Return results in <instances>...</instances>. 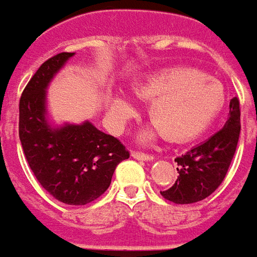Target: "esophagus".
Masks as SVG:
<instances>
[{"label":"esophagus","mask_w":257,"mask_h":257,"mask_svg":"<svg viewBox=\"0 0 257 257\" xmlns=\"http://www.w3.org/2000/svg\"><path fill=\"white\" fill-rule=\"evenodd\" d=\"M132 157L136 160H142V161H153L154 157L152 154H146V153H141V152H132Z\"/></svg>","instance_id":"esophagus-1"}]
</instances>
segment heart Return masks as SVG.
<instances>
[{
  "instance_id": "b5f03b06",
  "label": "heart",
  "mask_w": 257,
  "mask_h": 257,
  "mask_svg": "<svg viewBox=\"0 0 257 257\" xmlns=\"http://www.w3.org/2000/svg\"><path fill=\"white\" fill-rule=\"evenodd\" d=\"M135 97L150 101L149 119L154 128L142 131L143 142L163 134L170 142L195 139L206 132L220 115L225 104L224 86L193 68H164L146 75L134 87ZM108 114L116 128L136 115L128 98L114 94L108 98Z\"/></svg>"
}]
</instances>
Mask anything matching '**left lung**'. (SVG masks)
<instances>
[{"label":"left lung","mask_w":257,"mask_h":257,"mask_svg":"<svg viewBox=\"0 0 257 257\" xmlns=\"http://www.w3.org/2000/svg\"><path fill=\"white\" fill-rule=\"evenodd\" d=\"M239 132V100L234 97L229 101L228 119L222 129L175 159L179 177L170 189L161 192L163 197L172 203L191 204L210 196L225 178Z\"/></svg>","instance_id":"left-lung-1"}]
</instances>
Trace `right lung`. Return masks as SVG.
Listing matches in <instances>:
<instances>
[{"instance_id":"add662e5","label":"right lung","mask_w":257,"mask_h":257,"mask_svg":"<svg viewBox=\"0 0 257 257\" xmlns=\"http://www.w3.org/2000/svg\"><path fill=\"white\" fill-rule=\"evenodd\" d=\"M75 53H61L37 69L19 101V139L29 166L46 191L65 204L82 206L108 189L116 166L129 159L116 138L90 121L58 125L50 116L47 89Z\"/></svg>"}]
</instances>
